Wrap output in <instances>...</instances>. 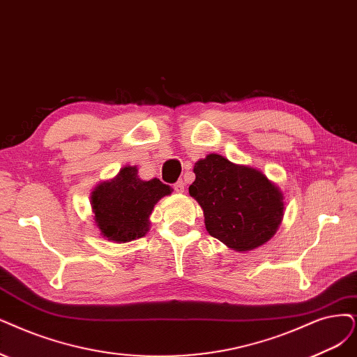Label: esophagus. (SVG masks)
Masks as SVG:
<instances>
[{
    "instance_id": "1",
    "label": "esophagus",
    "mask_w": 357,
    "mask_h": 357,
    "mask_svg": "<svg viewBox=\"0 0 357 357\" xmlns=\"http://www.w3.org/2000/svg\"><path fill=\"white\" fill-rule=\"evenodd\" d=\"M174 190L176 192H183V190H185V182L183 181H178L176 183H174Z\"/></svg>"
}]
</instances>
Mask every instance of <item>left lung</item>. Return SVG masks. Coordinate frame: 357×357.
Instances as JSON below:
<instances>
[{"label": "left lung", "mask_w": 357, "mask_h": 357, "mask_svg": "<svg viewBox=\"0 0 357 357\" xmlns=\"http://www.w3.org/2000/svg\"><path fill=\"white\" fill-rule=\"evenodd\" d=\"M190 195L203 208L207 232L235 252L266 244L284 218V194L259 169L208 154L194 166Z\"/></svg>", "instance_id": "left-lung-1"}]
</instances>
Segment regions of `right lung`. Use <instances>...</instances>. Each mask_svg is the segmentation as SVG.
I'll return each instance as SVG.
<instances>
[{"label":"right lung","mask_w":357,"mask_h":357,"mask_svg":"<svg viewBox=\"0 0 357 357\" xmlns=\"http://www.w3.org/2000/svg\"><path fill=\"white\" fill-rule=\"evenodd\" d=\"M172 190L160 179L144 181L137 166H125L91 192V208L102 238L129 243L150 231V215L155 203Z\"/></svg>","instance_id":"obj_1"}]
</instances>
